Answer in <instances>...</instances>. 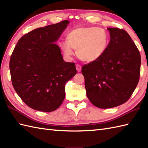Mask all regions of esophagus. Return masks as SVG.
Instances as JSON below:
<instances>
[{"instance_id":"34e87169","label":"esophagus","mask_w":148,"mask_h":148,"mask_svg":"<svg viewBox=\"0 0 148 148\" xmlns=\"http://www.w3.org/2000/svg\"><path fill=\"white\" fill-rule=\"evenodd\" d=\"M76 67L77 71V72H81V65H79V64H76Z\"/></svg>"}]
</instances>
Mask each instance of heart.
I'll return each mask as SVG.
<instances>
[{
	"label": "heart",
	"mask_w": 148,
	"mask_h": 148,
	"mask_svg": "<svg viewBox=\"0 0 148 148\" xmlns=\"http://www.w3.org/2000/svg\"><path fill=\"white\" fill-rule=\"evenodd\" d=\"M109 45V36L104 29L96 27L76 28L67 36V41L60 48L67 57H71L77 49V57L86 62L98 60L104 54Z\"/></svg>",
	"instance_id": "obj_1"
}]
</instances>
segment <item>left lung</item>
Returning <instances> with one entry per match:
<instances>
[{"label":"left lung","mask_w":148,"mask_h":148,"mask_svg":"<svg viewBox=\"0 0 148 148\" xmlns=\"http://www.w3.org/2000/svg\"><path fill=\"white\" fill-rule=\"evenodd\" d=\"M111 40L98 60L83 66L86 95L101 109L121 105L132 95L139 83L140 55L126 31L108 28Z\"/></svg>","instance_id":"8db88e82"}]
</instances>
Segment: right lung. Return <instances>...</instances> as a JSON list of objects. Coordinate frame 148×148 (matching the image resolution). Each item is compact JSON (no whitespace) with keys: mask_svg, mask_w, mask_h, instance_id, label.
<instances>
[{"mask_svg":"<svg viewBox=\"0 0 148 148\" xmlns=\"http://www.w3.org/2000/svg\"><path fill=\"white\" fill-rule=\"evenodd\" d=\"M68 20L34 29L22 36L9 61L12 86L33 109L51 112L64 100L65 84L76 74L75 63L63 59L56 41Z\"/></svg>","mask_w":148,"mask_h":148,"instance_id":"right-lung-1","label":"right lung"}]
</instances>
